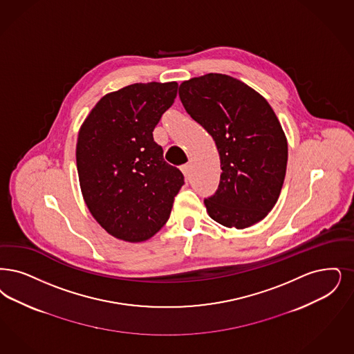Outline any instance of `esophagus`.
I'll return each instance as SVG.
<instances>
[{"instance_id": "34e87169", "label": "esophagus", "mask_w": 354, "mask_h": 354, "mask_svg": "<svg viewBox=\"0 0 354 354\" xmlns=\"http://www.w3.org/2000/svg\"><path fill=\"white\" fill-rule=\"evenodd\" d=\"M182 172L184 174V176H189V172H191V163H187L182 166Z\"/></svg>"}]
</instances>
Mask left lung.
<instances>
[{
    "label": "left lung",
    "instance_id": "8db88e82",
    "mask_svg": "<svg viewBox=\"0 0 354 354\" xmlns=\"http://www.w3.org/2000/svg\"><path fill=\"white\" fill-rule=\"evenodd\" d=\"M179 97L220 156L218 188L204 200L209 217L236 229L259 223L278 201L286 176L288 147L277 114L252 86L223 73L185 80Z\"/></svg>",
    "mask_w": 354,
    "mask_h": 354
}]
</instances>
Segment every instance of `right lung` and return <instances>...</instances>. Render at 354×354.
Instances as JSON below:
<instances>
[{
  "label": "right lung",
  "instance_id": "1",
  "mask_svg": "<svg viewBox=\"0 0 354 354\" xmlns=\"http://www.w3.org/2000/svg\"><path fill=\"white\" fill-rule=\"evenodd\" d=\"M178 83H136L100 99L80 127L76 166L93 218L127 242L151 239L170 217L183 174L163 159L153 131Z\"/></svg>",
  "mask_w": 354,
  "mask_h": 354
}]
</instances>
